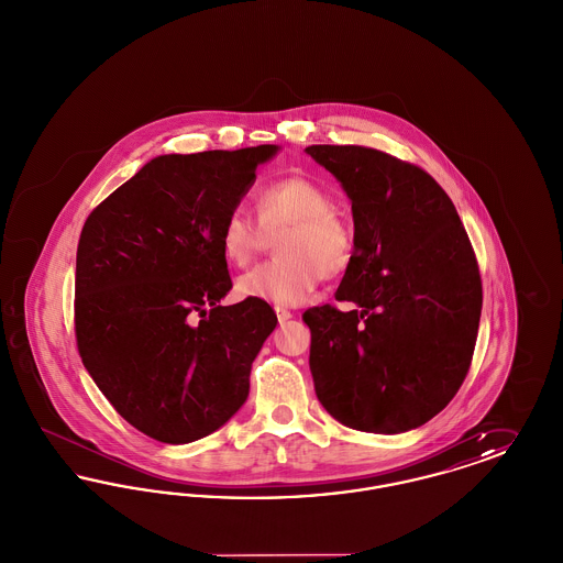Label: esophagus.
Wrapping results in <instances>:
<instances>
[{
    "label": "esophagus",
    "instance_id": "esophagus-1",
    "mask_svg": "<svg viewBox=\"0 0 563 563\" xmlns=\"http://www.w3.org/2000/svg\"><path fill=\"white\" fill-rule=\"evenodd\" d=\"M294 314L289 312V310H285V308H276V319H278V322L283 324V322L289 321Z\"/></svg>",
    "mask_w": 563,
    "mask_h": 563
}]
</instances>
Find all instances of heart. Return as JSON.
<instances>
[{"mask_svg": "<svg viewBox=\"0 0 563 563\" xmlns=\"http://www.w3.org/2000/svg\"><path fill=\"white\" fill-rule=\"evenodd\" d=\"M258 225L232 211L219 228V249L232 266H246L269 239L276 257L242 274L236 294L272 306H297L312 294L322 276H340L354 255V232L333 209V194L317 179L289 175L255 194Z\"/></svg>", "mask_w": 563, "mask_h": 563, "instance_id": "heart-1", "label": "heart"}]
</instances>
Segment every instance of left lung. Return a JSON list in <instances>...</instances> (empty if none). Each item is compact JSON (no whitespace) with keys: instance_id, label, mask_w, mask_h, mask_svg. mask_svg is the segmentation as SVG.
<instances>
[{"instance_id":"8db88e82","label":"left lung","mask_w":563,"mask_h":563,"mask_svg":"<svg viewBox=\"0 0 563 563\" xmlns=\"http://www.w3.org/2000/svg\"><path fill=\"white\" fill-rule=\"evenodd\" d=\"M352 202L354 255L335 297L310 308V372L344 427L397 434L454 399L482 319V276L454 202L422 168L358 145H310Z\"/></svg>"}]
</instances>
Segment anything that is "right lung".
<instances>
[{
	"label": "right lung",
	"mask_w": 563,
	"mask_h": 563,
	"mask_svg": "<svg viewBox=\"0 0 563 563\" xmlns=\"http://www.w3.org/2000/svg\"><path fill=\"white\" fill-rule=\"evenodd\" d=\"M278 152L158 156L81 228V363L115 411L156 441H198L249 397L251 365L278 321L266 301L219 303L232 280L217 236Z\"/></svg>",
	"instance_id": "right-lung-1"
}]
</instances>
